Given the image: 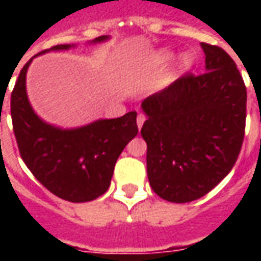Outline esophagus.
<instances>
[{
    "label": "esophagus",
    "instance_id": "obj_1",
    "mask_svg": "<svg viewBox=\"0 0 261 261\" xmlns=\"http://www.w3.org/2000/svg\"><path fill=\"white\" fill-rule=\"evenodd\" d=\"M145 119H147V117H145L142 113H140L138 116H137V125H138V128H141L142 124H144V121H145Z\"/></svg>",
    "mask_w": 261,
    "mask_h": 261
}]
</instances>
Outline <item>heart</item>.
Masks as SVG:
<instances>
[{
    "instance_id": "obj_1",
    "label": "heart",
    "mask_w": 261,
    "mask_h": 261,
    "mask_svg": "<svg viewBox=\"0 0 261 261\" xmlns=\"http://www.w3.org/2000/svg\"><path fill=\"white\" fill-rule=\"evenodd\" d=\"M175 57V54L173 51H170V50H162V51H159L156 54V61L161 63V64H165V63H169L172 61ZM193 63H194V59H193V56L190 53H183L179 57V61H177V71L179 72H186L189 69L193 67Z\"/></svg>"
}]
</instances>
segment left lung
Wrapping results in <instances>:
<instances>
[{"mask_svg":"<svg viewBox=\"0 0 261 261\" xmlns=\"http://www.w3.org/2000/svg\"><path fill=\"white\" fill-rule=\"evenodd\" d=\"M205 72L187 74L141 103L147 173L172 202L205 196L233 168L246 121V86L229 54L201 43Z\"/></svg>","mask_w":261,"mask_h":261,"instance_id":"obj_1","label":"left lung"}]
</instances>
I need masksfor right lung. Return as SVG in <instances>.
<instances>
[{
    "label": "right lung",
    "instance_id": "1",
    "mask_svg": "<svg viewBox=\"0 0 261 261\" xmlns=\"http://www.w3.org/2000/svg\"><path fill=\"white\" fill-rule=\"evenodd\" d=\"M108 39L100 36L91 43ZM71 47L74 44H59L46 51ZM33 59L20 69L11 95V116L20 156L54 196L71 202L92 201L106 193L116 161L138 133L137 112L117 119L96 120L76 128L48 124L35 113L26 93V72Z\"/></svg>",
    "mask_w": 261,
    "mask_h": 261
}]
</instances>
